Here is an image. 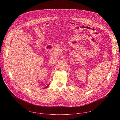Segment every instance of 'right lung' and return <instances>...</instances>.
I'll use <instances>...</instances> for the list:
<instances>
[{"label":"right lung","instance_id":"add662e5","mask_svg":"<svg viewBox=\"0 0 120 120\" xmlns=\"http://www.w3.org/2000/svg\"><path fill=\"white\" fill-rule=\"evenodd\" d=\"M48 86H49V85H48V86H46V87H45V88H47V87H48Z\"/></svg>","mask_w":120,"mask_h":120}]
</instances>
